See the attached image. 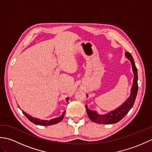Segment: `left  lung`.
Segmentation results:
<instances>
[{
	"mask_svg": "<svg viewBox=\"0 0 152 152\" xmlns=\"http://www.w3.org/2000/svg\"><path fill=\"white\" fill-rule=\"evenodd\" d=\"M125 56L126 57L131 61L132 69L134 74V79L132 86L131 94L129 98L119 106L118 108L110 111L105 114H99L97 112L94 110H91L88 107V105L86 104V108L89 119L95 123H97L99 124H115L121 120L125 117V115L127 114L130 110L134 103L135 99L137 97L138 92V72L137 69L135 66V63L133 57L129 52H125ZM87 96L88 95H87Z\"/></svg>",
	"mask_w": 152,
	"mask_h": 152,
	"instance_id": "left-lung-1",
	"label": "left lung"
}]
</instances>
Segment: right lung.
<instances>
[{"mask_svg": "<svg viewBox=\"0 0 152 152\" xmlns=\"http://www.w3.org/2000/svg\"><path fill=\"white\" fill-rule=\"evenodd\" d=\"M66 101L68 102V101H69V97L66 99ZM18 107L19 108V106H18ZM66 111H64L63 112L62 115H61L60 117H58L56 118H53L52 119H50V120H43V119H38L36 118H33L30 115L27 114L26 112H25L24 111L22 110L23 114L27 118V119L29 120L30 121L33 122V124H36V125H43V126H48V125H54L56 124L57 123L60 122L61 120H62L63 118H64V114H65Z\"/></svg>", "mask_w": 152, "mask_h": 152, "instance_id": "obj_1", "label": "right lung"}]
</instances>
